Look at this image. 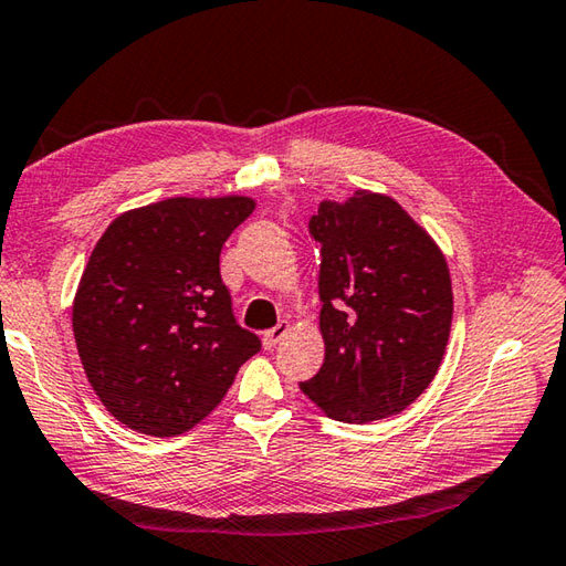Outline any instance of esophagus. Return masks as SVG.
Here are the masks:
<instances>
[{
    "label": "esophagus",
    "instance_id": "34e87169",
    "mask_svg": "<svg viewBox=\"0 0 566 566\" xmlns=\"http://www.w3.org/2000/svg\"><path fill=\"white\" fill-rule=\"evenodd\" d=\"M287 332H291V322H287V319L279 322V325H275L273 329L263 332V347H266V349H273L275 344H279V342L285 337Z\"/></svg>",
    "mask_w": 566,
    "mask_h": 566
}]
</instances>
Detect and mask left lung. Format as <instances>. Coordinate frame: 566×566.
I'll return each instance as SVG.
<instances>
[{
    "instance_id": "8db88e82",
    "label": "left lung",
    "mask_w": 566,
    "mask_h": 566,
    "mask_svg": "<svg viewBox=\"0 0 566 566\" xmlns=\"http://www.w3.org/2000/svg\"><path fill=\"white\" fill-rule=\"evenodd\" d=\"M319 332L325 364L300 390L327 418L398 415L432 384L452 329V279L434 239L380 192L319 202Z\"/></svg>"
}]
</instances>
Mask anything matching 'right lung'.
I'll return each mask as SVG.
<instances>
[{"mask_svg":"<svg viewBox=\"0 0 566 566\" xmlns=\"http://www.w3.org/2000/svg\"><path fill=\"white\" fill-rule=\"evenodd\" d=\"M253 207L244 195L168 198L119 214L92 249L75 344L92 390L126 428L188 432L261 349L219 275L224 241Z\"/></svg>","mask_w":566,"mask_h":566,"instance_id":"obj_1","label":"right lung"}]
</instances>
